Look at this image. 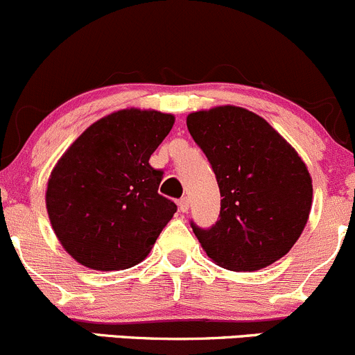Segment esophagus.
<instances>
[{
  "instance_id": "1",
  "label": "esophagus",
  "mask_w": 355,
  "mask_h": 355,
  "mask_svg": "<svg viewBox=\"0 0 355 355\" xmlns=\"http://www.w3.org/2000/svg\"><path fill=\"white\" fill-rule=\"evenodd\" d=\"M178 205H179V210L188 211L189 210V198L188 196H182V198L178 202Z\"/></svg>"
}]
</instances>
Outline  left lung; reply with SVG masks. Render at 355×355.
I'll return each instance as SVG.
<instances>
[{
	"label": "left lung",
	"instance_id": "1",
	"mask_svg": "<svg viewBox=\"0 0 355 355\" xmlns=\"http://www.w3.org/2000/svg\"><path fill=\"white\" fill-rule=\"evenodd\" d=\"M186 124L222 196L211 227L191 222L208 258L234 272H254L287 254L313 200L311 176L297 152L265 119L236 105L191 112Z\"/></svg>",
	"mask_w": 355,
	"mask_h": 355
}]
</instances>
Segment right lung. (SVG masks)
Masks as SVG:
<instances>
[{
    "label": "right lung",
    "instance_id": "right-lung-1",
    "mask_svg": "<svg viewBox=\"0 0 355 355\" xmlns=\"http://www.w3.org/2000/svg\"><path fill=\"white\" fill-rule=\"evenodd\" d=\"M173 114L123 109L87 128L51 173L46 207L64 250L92 270H124L147 258L176 214L159 195L164 171L148 159Z\"/></svg>",
    "mask_w": 355,
    "mask_h": 355
}]
</instances>
